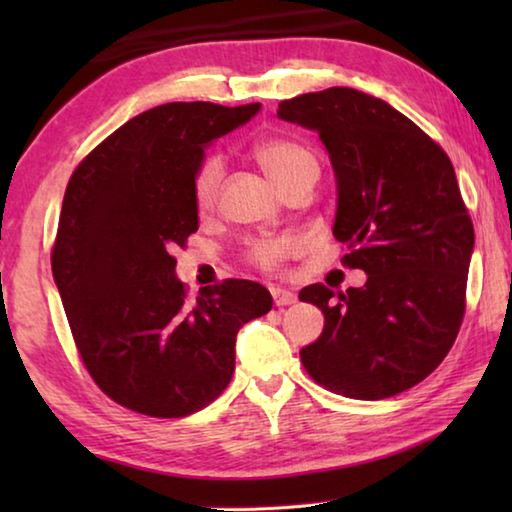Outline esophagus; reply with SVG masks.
<instances>
[{
	"mask_svg": "<svg viewBox=\"0 0 512 512\" xmlns=\"http://www.w3.org/2000/svg\"><path fill=\"white\" fill-rule=\"evenodd\" d=\"M271 296H273V302L277 307H287L296 302V293L289 289H282V287H271Z\"/></svg>",
	"mask_w": 512,
	"mask_h": 512,
	"instance_id": "1",
	"label": "esophagus"
}]
</instances>
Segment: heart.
Masks as SVG:
<instances>
[{
	"instance_id": "b5f03b06",
	"label": "heart",
	"mask_w": 512,
	"mask_h": 512,
	"mask_svg": "<svg viewBox=\"0 0 512 512\" xmlns=\"http://www.w3.org/2000/svg\"><path fill=\"white\" fill-rule=\"evenodd\" d=\"M253 155L259 167H262L268 178L282 189L291 187L298 180L307 176H318V162L316 155L311 153L307 146H302L293 140H282V137H266V140H259L253 146ZM223 180V158L221 155H207L203 162L198 164L196 176H194V201L198 210H210L216 203V196H219ZM293 250L291 239H280V237H268V239H257L253 246H250V259L257 266L266 268V271H273V268L280 266Z\"/></svg>"
}]
</instances>
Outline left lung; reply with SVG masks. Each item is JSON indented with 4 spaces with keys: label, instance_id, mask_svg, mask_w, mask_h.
<instances>
[{
    "label": "left lung",
    "instance_id": "obj_1",
    "mask_svg": "<svg viewBox=\"0 0 512 512\" xmlns=\"http://www.w3.org/2000/svg\"><path fill=\"white\" fill-rule=\"evenodd\" d=\"M277 117L318 133L336 178L334 237L359 289L300 291L325 316L300 350L311 379L352 400H384L431 375L465 311L474 228L447 153L384 99L329 88L282 101Z\"/></svg>",
    "mask_w": 512,
    "mask_h": 512
}]
</instances>
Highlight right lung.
<instances>
[{
  "label": "right lung",
  "mask_w": 512,
  "mask_h": 512,
  "mask_svg": "<svg viewBox=\"0 0 512 512\" xmlns=\"http://www.w3.org/2000/svg\"><path fill=\"white\" fill-rule=\"evenodd\" d=\"M259 108L164 103L128 119L69 178L51 271L85 368L126 409H203L230 384L239 329L273 307L250 280L203 287L189 302L171 257L198 230L205 149Z\"/></svg>",
  "instance_id": "obj_1"
}]
</instances>
